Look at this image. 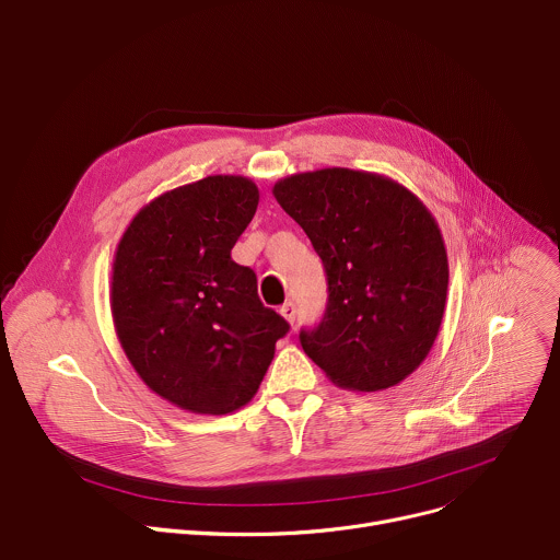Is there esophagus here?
I'll list each match as a JSON object with an SVG mask.
<instances>
[{
	"mask_svg": "<svg viewBox=\"0 0 560 560\" xmlns=\"http://www.w3.org/2000/svg\"><path fill=\"white\" fill-rule=\"evenodd\" d=\"M279 313H281V317H283L288 324H294V319H296V306H294L292 301H285Z\"/></svg>",
	"mask_w": 560,
	"mask_h": 560,
	"instance_id": "1",
	"label": "esophagus"
}]
</instances>
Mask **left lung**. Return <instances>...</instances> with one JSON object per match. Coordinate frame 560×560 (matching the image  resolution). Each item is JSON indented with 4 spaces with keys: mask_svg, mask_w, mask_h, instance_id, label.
I'll list each match as a JSON object with an SVG mask.
<instances>
[{
    "mask_svg": "<svg viewBox=\"0 0 560 560\" xmlns=\"http://www.w3.org/2000/svg\"><path fill=\"white\" fill-rule=\"evenodd\" d=\"M279 206L308 234L328 279V306L303 352L346 390L409 377L433 348L446 308L448 259L424 202L397 180L324 167L275 183Z\"/></svg>",
    "mask_w": 560,
    "mask_h": 560,
    "instance_id": "left-lung-1",
    "label": "left lung"
}]
</instances>
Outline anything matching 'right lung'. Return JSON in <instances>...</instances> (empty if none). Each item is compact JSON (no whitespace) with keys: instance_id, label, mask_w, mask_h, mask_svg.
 <instances>
[{"instance_id":"1","label":"right lung","mask_w":560,"mask_h":560,"mask_svg":"<svg viewBox=\"0 0 560 560\" xmlns=\"http://www.w3.org/2000/svg\"><path fill=\"white\" fill-rule=\"evenodd\" d=\"M257 206V183L214 174L149 200L118 241V341L138 377L187 413L238 411L288 332L261 303L257 275L230 257Z\"/></svg>"}]
</instances>
